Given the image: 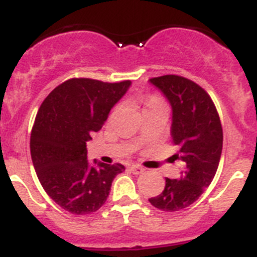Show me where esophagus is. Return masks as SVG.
<instances>
[{"label": "esophagus", "mask_w": 257, "mask_h": 257, "mask_svg": "<svg viewBox=\"0 0 257 257\" xmlns=\"http://www.w3.org/2000/svg\"><path fill=\"white\" fill-rule=\"evenodd\" d=\"M130 170L133 171V174H135V175H140V174H143V172L145 171L144 167H143V166H140V165H131Z\"/></svg>", "instance_id": "34e87169"}]
</instances>
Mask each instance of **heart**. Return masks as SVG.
Masks as SVG:
<instances>
[{"instance_id": "b5f03b06", "label": "heart", "mask_w": 257, "mask_h": 257, "mask_svg": "<svg viewBox=\"0 0 257 257\" xmlns=\"http://www.w3.org/2000/svg\"><path fill=\"white\" fill-rule=\"evenodd\" d=\"M166 105L165 100L158 95H148L144 100V112L145 110H151V109L158 108V106Z\"/></svg>"}]
</instances>
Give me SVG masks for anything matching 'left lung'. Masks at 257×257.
Returning a JSON list of instances; mask_svg holds the SVG:
<instances>
[{
    "mask_svg": "<svg viewBox=\"0 0 257 257\" xmlns=\"http://www.w3.org/2000/svg\"><path fill=\"white\" fill-rule=\"evenodd\" d=\"M152 85L172 106L174 160L183 162L179 179L166 178L165 189L149 202L158 210L180 211L197 201L212 181L222 151V127L210 95L196 82L176 74L154 77Z\"/></svg>",
    "mask_w": 257,
    "mask_h": 257,
    "instance_id": "1",
    "label": "left lung"
}]
</instances>
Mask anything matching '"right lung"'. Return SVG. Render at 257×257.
<instances>
[{"label": "right lung", "instance_id": "1", "mask_svg": "<svg viewBox=\"0 0 257 257\" xmlns=\"http://www.w3.org/2000/svg\"><path fill=\"white\" fill-rule=\"evenodd\" d=\"M130 81L103 82L70 78L47 95L31 134V156L41 185L50 198L74 215L97 211L105 203L121 163L87 161L86 143L103 127Z\"/></svg>", "mask_w": 257, "mask_h": 257}]
</instances>
